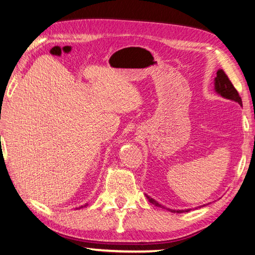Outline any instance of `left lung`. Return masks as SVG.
Segmentation results:
<instances>
[{
	"instance_id": "obj_1",
	"label": "left lung",
	"mask_w": 255,
	"mask_h": 255,
	"mask_svg": "<svg viewBox=\"0 0 255 255\" xmlns=\"http://www.w3.org/2000/svg\"><path fill=\"white\" fill-rule=\"evenodd\" d=\"M214 81H216V83H214V87H216V92L218 94H220L221 96L224 97V98H228V99H231V101L237 102L239 105H241V106H242V99L240 97V95H239L236 87L233 86V84L231 83L230 79H229V77L227 76V74L224 73L223 69H219V71L217 72V77H216V79H214ZM146 197L148 199V201L152 203V204H154V206L162 207L161 204H159L157 201H154L152 198L147 196V194H146ZM170 211L171 212H178V213L184 212V211H180V210H178V211L170 210ZM188 211L189 210H186V212H188Z\"/></svg>"
}]
</instances>
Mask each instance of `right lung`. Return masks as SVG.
I'll use <instances>...</instances> for the list:
<instances>
[{
  "mask_svg": "<svg viewBox=\"0 0 255 255\" xmlns=\"http://www.w3.org/2000/svg\"><path fill=\"white\" fill-rule=\"evenodd\" d=\"M84 207H86V206H84ZM81 208H83V207H81Z\"/></svg>",
  "mask_w": 255,
  "mask_h": 255,
  "instance_id": "obj_1",
  "label": "right lung"
}]
</instances>
